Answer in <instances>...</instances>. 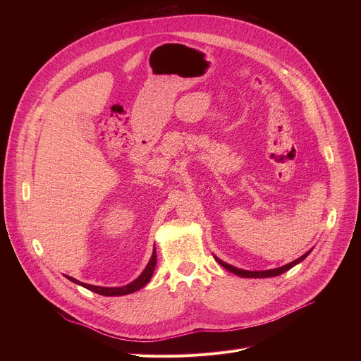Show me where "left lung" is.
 Wrapping results in <instances>:
<instances>
[{"mask_svg":"<svg viewBox=\"0 0 361 361\" xmlns=\"http://www.w3.org/2000/svg\"><path fill=\"white\" fill-rule=\"evenodd\" d=\"M312 250H313V248H312ZM312 250H308L305 254H302L301 257H298L297 260H294V262H291V263H288V264H286V266H283V267L271 269V270H263V271L241 270V269H237V267H234V266H230V264L224 263L223 260H220L219 257H216V255H214V259L219 262V264H220V266H223L224 269H227L228 271H231L233 274H237V276H240V277H245V279H266V277H276V276H280V274H283V273L288 271V270H290V269H293L295 264L301 263V262L305 259V257L312 252Z\"/></svg>","mask_w":361,"mask_h":361,"instance_id":"8db88e82","label":"left lung"}]
</instances>
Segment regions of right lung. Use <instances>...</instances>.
I'll return each mask as SVG.
<instances>
[{"label": "right lung", "instance_id": "obj_1", "mask_svg": "<svg viewBox=\"0 0 361 361\" xmlns=\"http://www.w3.org/2000/svg\"><path fill=\"white\" fill-rule=\"evenodd\" d=\"M156 263H157V255H156V248H154L151 259H149L147 267L144 269V271L134 281H131L130 284L123 286V287H99V286H92V284L81 283V281L75 280L74 277H68V276H66V277L68 280H71L73 283L80 284V286L85 287L87 290H91V291H94L97 294H101V295H109V297H111V295H126V294H131V293L142 288L149 281V279L152 277L154 269H156Z\"/></svg>", "mask_w": 361, "mask_h": 361}]
</instances>
